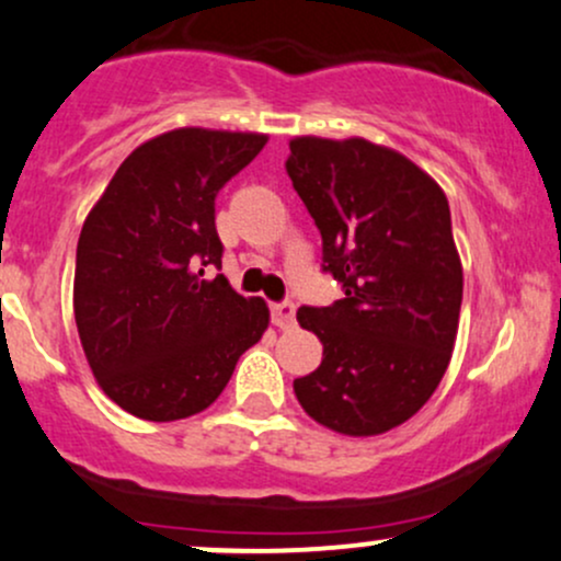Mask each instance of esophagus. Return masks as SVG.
<instances>
[{"mask_svg": "<svg viewBox=\"0 0 561 561\" xmlns=\"http://www.w3.org/2000/svg\"><path fill=\"white\" fill-rule=\"evenodd\" d=\"M271 317H274V324L279 330L295 328V306H293V300H282V304L271 306Z\"/></svg>", "mask_w": 561, "mask_h": 561, "instance_id": "34e87169", "label": "esophagus"}]
</instances>
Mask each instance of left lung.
I'll return each mask as SVG.
<instances>
[{
	"instance_id": "left-lung-1",
	"label": "left lung",
	"mask_w": 561,
	"mask_h": 561,
	"mask_svg": "<svg viewBox=\"0 0 561 561\" xmlns=\"http://www.w3.org/2000/svg\"><path fill=\"white\" fill-rule=\"evenodd\" d=\"M285 168L322 233V268L343 285L332 306L298 309L324 351L295 397L337 434H383L450 365L463 300L450 205L428 172L365 138H293Z\"/></svg>"
}]
</instances>
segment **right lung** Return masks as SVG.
I'll return each mask as SVG.
<instances>
[{"mask_svg": "<svg viewBox=\"0 0 561 561\" xmlns=\"http://www.w3.org/2000/svg\"><path fill=\"white\" fill-rule=\"evenodd\" d=\"M261 133L181 127L135 149L77 244L73 319L98 386L144 421L207 410L268 328L220 268L215 196L266 146Z\"/></svg>", "mask_w": 561, "mask_h": 561, "instance_id": "1", "label": "right lung"}]
</instances>
